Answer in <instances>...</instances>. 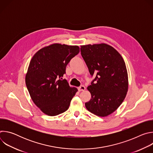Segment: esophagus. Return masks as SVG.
Here are the masks:
<instances>
[{
  "mask_svg": "<svg viewBox=\"0 0 153 153\" xmlns=\"http://www.w3.org/2000/svg\"><path fill=\"white\" fill-rule=\"evenodd\" d=\"M78 90H79V91H84V90H85V86L82 85V86H79V88H78Z\"/></svg>",
  "mask_w": 153,
  "mask_h": 153,
  "instance_id": "1",
  "label": "esophagus"
}]
</instances>
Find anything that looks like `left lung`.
Masks as SVG:
<instances>
[{
	"mask_svg": "<svg viewBox=\"0 0 153 153\" xmlns=\"http://www.w3.org/2000/svg\"><path fill=\"white\" fill-rule=\"evenodd\" d=\"M80 51L91 76H96L87 88L91 98L85 106L96 116H107L126 97L128 77L125 63L119 52L106 43L82 45Z\"/></svg>",
	"mask_w": 153,
	"mask_h": 153,
	"instance_id": "obj_1",
	"label": "left lung"
}]
</instances>
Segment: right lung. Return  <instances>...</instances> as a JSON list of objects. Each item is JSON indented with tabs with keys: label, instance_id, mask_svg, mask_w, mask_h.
<instances>
[{
	"label": "right lung",
	"instance_id": "add662e5",
	"mask_svg": "<svg viewBox=\"0 0 153 153\" xmlns=\"http://www.w3.org/2000/svg\"><path fill=\"white\" fill-rule=\"evenodd\" d=\"M78 46L54 43L39 50L32 57L25 76L31 99L47 115L66 111L77 91L62 79L71 59L79 53Z\"/></svg>",
	"mask_w": 153,
	"mask_h": 153
}]
</instances>
